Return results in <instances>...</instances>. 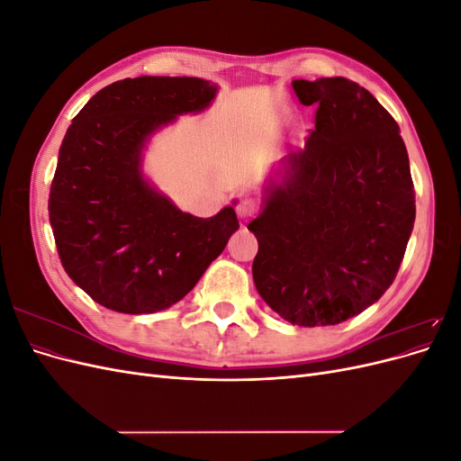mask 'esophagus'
Returning <instances> with one entry per match:
<instances>
[{
  "instance_id": "obj_1",
  "label": "esophagus",
  "mask_w": 461,
  "mask_h": 461,
  "mask_svg": "<svg viewBox=\"0 0 461 461\" xmlns=\"http://www.w3.org/2000/svg\"><path fill=\"white\" fill-rule=\"evenodd\" d=\"M258 207H259V203H258V200H256V198L244 196V198H240L239 205H236V212H239V215H240L242 219H249V217H254V215H256Z\"/></svg>"
}]
</instances>
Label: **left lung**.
Instances as JSON below:
<instances>
[{"label":"left lung","instance_id":"left-lung-1","mask_svg":"<svg viewBox=\"0 0 461 461\" xmlns=\"http://www.w3.org/2000/svg\"><path fill=\"white\" fill-rule=\"evenodd\" d=\"M317 105L303 149L263 186L248 229L259 296L300 327L339 325L393 285L415 221V192L398 122L356 82H292Z\"/></svg>","mask_w":461,"mask_h":461}]
</instances>
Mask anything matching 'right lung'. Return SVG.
Here are the masks:
<instances>
[{"label":"right lung","instance_id":"add662e5","mask_svg":"<svg viewBox=\"0 0 461 461\" xmlns=\"http://www.w3.org/2000/svg\"><path fill=\"white\" fill-rule=\"evenodd\" d=\"M215 94L217 85L196 77L124 78L97 92L67 129L50 222L67 275L104 308H171L239 230L232 205L194 217L142 173L149 138L178 115L200 113Z\"/></svg>","mask_w":461,"mask_h":461}]
</instances>
